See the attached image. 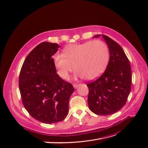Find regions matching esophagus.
<instances>
[{
    "label": "esophagus",
    "instance_id": "obj_1",
    "mask_svg": "<svg viewBox=\"0 0 148 148\" xmlns=\"http://www.w3.org/2000/svg\"><path fill=\"white\" fill-rule=\"evenodd\" d=\"M79 86H80V84H79V83H74V84H73V86H74V88H77Z\"/></svg>",
    "mask_w": 148,
    "mask_h": 148
}]
</instances>
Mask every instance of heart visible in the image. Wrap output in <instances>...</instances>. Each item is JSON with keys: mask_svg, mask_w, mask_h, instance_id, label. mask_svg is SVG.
<instances>
[{"mask_svg": "<svg viewBox=\"0 0 148 148\" xmlns=\"http://www.w3.org/2000/svg\"><path fill=\"white\" fill-rule=\"evenodd\" d=\"M108 60V47L101 40L69 44L63 49L62 54L57 53L53 56L57 73L64 80L69 79L73 66L75 77L94 80L104 72Z\"/></svg>", "mask_w": 148, "mask_h": 148, "instance_id": "heart-1", "label": "heart"}]
</instances>
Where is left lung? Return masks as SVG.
<instances>
[{
	"instance_id": "1",
	"label": "left lung",
	"mask_w": 148,
	"mask_h": 148,
	"mask_svg": "<svg viewBox=\"0 0 148 148\" xmlns=\"http://www.w3.org/2000/svg\"><path fill=\"white\" fill-rule=\"evenodd\" d=\"M102 36L108 45L110 59L104 73L87 84L88 103L92 112L106 116L117 112L125 105L132 77L129 60L121 47L108 36Z\"/></svg>"
}]
</instances>
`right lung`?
Masks as SVG:
<instances>
[{
  "instance_id": "right-lung-1",
  "label": "right lung",
  "mask_w": 148,
  "mask_h": 148,
  "mask_svg": "<svg viewBox=\"0 0 148 148\" xmlns=\"http://www.w3.org/2000/svg\"><path fill=\"white\" fill-rule=\"evenodd\" d=\"M59 47L43 42L30 52L19 76V89L23 106L32 117L45 123L63 121L68 113L73 85L56 73L53 56Z\"/></svg>"
}]
</instances>
